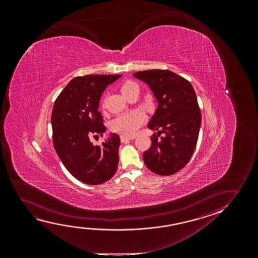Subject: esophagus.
<instances>
[{
	"label": "esophagus",
	"mask_w": 258,
	"mask_h": 258,
	"mask_svg": "<svg viewBox=\"0 0 258 258\" xmlns=\"http://www.w3.org/2000/svg\"><path fill=\"white\" fill-rule=\"evenodd\" d=\"M131 139H133V138L125 137V136H120V142H121V143H126V142L130 141Z\"/></svg>",
	"instance_id": "34e87169"
}]
</instances>
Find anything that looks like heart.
I'll list each match as a JSON object with an SVG mask.
<instances>
[{"instance_id":"heart-1","label":"heart","mask_w":258,"mask_h":258,"mask_svg":"<svg viewBox=\"0 0 258 258\" xmlns=\"http://www.w3.org/2000/svg\"><path fill=\"white\" fill-rule=\"evenodd\" d=\"M138 88L134 82L127 81L124 83L120 91L126 98L131 94L134 89ZM145 120V117L139 111H131L123 113L114 118L111 122V130L113 132L120 133L124 136H134L138 132V128L141 127Z\"/></svg>"}]
</instances>
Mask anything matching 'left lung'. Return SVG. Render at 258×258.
Instances as JSON below:
<instances>
[{"mask_svg": "<svg viewBox=\"0 0 258 258\" xmlns=\"http://www.w3.org/2000/svg\"><path fill=\"white\" fill-rule=\"evenodd\" d=\"M135 78L145 82L159 103L148 122L152 145L143 154L145 166L159 175H172L187 165L194 152L201 127V112L190 83L165 70L138 71ZM159 136V134H158Z\"/></svg>", "mask_w": 258, "mask_h": 258, "instance_id": "left-lung-1", "label": "left lung"}]
</instances>
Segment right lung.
I'll use <instances>...</instances> for the list:
<instances>
[{
	"instance_id": "obj_1",
	"label": "right lung",
	"mask_w": 258,
	"mask_h": 258,
	"mask_svg": "<svg viewBox=\"0 0 258 258\" xmlns=\"http://www.w3.org/2000/svg\"><path fill=\"white\" fill-rule=\"evenodd\" d=\"M121 75H87L71 80L57 97L51 123L53 146L64 166L84 183L99 185L116 173L120 138L110 133L102 145L92 137H103L106 127L99 113V99L107 85Z\"/></svg>"
}]
</instances>
